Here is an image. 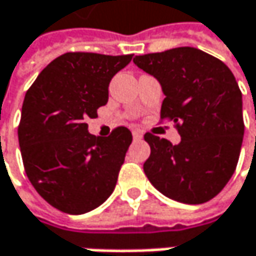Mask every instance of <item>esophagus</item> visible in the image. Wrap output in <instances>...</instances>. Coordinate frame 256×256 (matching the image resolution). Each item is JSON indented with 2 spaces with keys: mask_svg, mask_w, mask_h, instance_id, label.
<instances>
[{
  "mask_svg": "<svg viewBox=\"0 0 256 256\" xmlns=\"http://www.w3.org/2000/svg\"><path fill=\"white\" fill-rule=\"evenodd\" d=\"M133 138L139 140V139H142V138H144V134H142L139 130H133Z\"/></svg>",
  "mask_w": 256,
  "mask_h": 256,
  "instance_id": "esophagus-1",
  "label": "esophagus"
}]
</instances>
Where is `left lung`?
Segmentation results:
<instances>
[{"instance_id":"1","label":"left lung","mask_w":256,"mask_h":256,"mask_svg":"<svg viewBox=\"0 0 256 256\" xmlns=\"http://www.w3.org/2000/svg\"><path fill=\"white\" fill-rule=\"evenodd\" d=\"M134 64L155 76L166 95L160 118L173 122L182 140L145 133L151 155L144 172L167 198L204 204L233 176L242 148V92L230 68L198 48L180 46L136 56Z\"/></svg>"}]
</instances>
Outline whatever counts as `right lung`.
<instances>
[{
  "label": "right lung",
  "instance_id": "obj_1",
  "mask_svg": "<svg viewBox=\"0 0 256 256\" xmlns=\"http://www.w3.org/2000/svg\"><path fill=\"white\" fill-rule=\"evenodd\" d=\"M132 57L66 52L39 73L24 95L17 130L24 172L36 192L62 212L92 211L116 188L132 133L118 126L96 138L86 120L98 117L112 76Z\"/></svg>",
  "mask_w": 256,
  "mask_h": 256
}]
</instances>
